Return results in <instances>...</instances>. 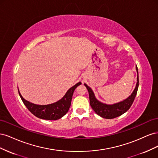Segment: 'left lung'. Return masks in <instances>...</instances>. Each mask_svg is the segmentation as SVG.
Instances as JSON below:
<instances>
[{"label": "left lung", "instance_id": "1", "mask_svg": "<svg viewBox=\"0 0 158 158\" xmlns=\"http://www.w3.org/2000/svg\"><path fill=\"white\" fill-rule=\"evenodd\" d=\"M136 69L137 70L138 76L137 83L135 90L133 91L132 94L127 99L124 100V101L120 103H118L114 105L104 104L98 101L96 98H95L94 94L92 89H91L88 85L84 84L85 86L86 87L89 93L90 106L94 109V111L98 115L101 116L102 117L105 118H114L121 115V114L125 113L130 109L134 100L135 99L138 88V85H139V79H138V73L137 66L136 67Z\"/></svg>", "mask_w": 158, "mask_h": 158}]
</instances>
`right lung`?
Returning a JSON list of instances; mask_svg holds the SVG:
<instances>
[{
    "label": "right lung",
    "mask_w": 158,
    "mask_h": 158,
    "mask_svg": "<svg viewBox=\"0 0 158 158\" xmlns=\"http://www.w3.org/2000/svg\"><path fill=\"white\" fill-rule=\"evenodd\" d=\"M80 84L81 82H78L70 88L64 96L59 101L45 106H39L27 102L23 98L19 90L18 93L26 107L35 117L46 120H57L68 112L71 105L74 91Z\"/></svg>",
    "instance_id": "1"
}]
</instances>
